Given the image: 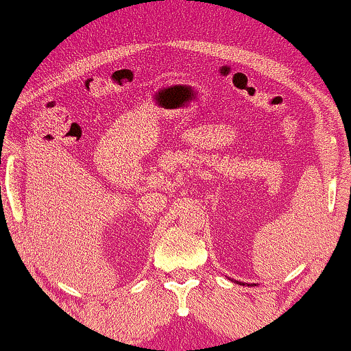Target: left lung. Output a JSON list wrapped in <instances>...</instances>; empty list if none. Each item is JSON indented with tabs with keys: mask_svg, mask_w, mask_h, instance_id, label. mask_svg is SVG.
<instances>
[{
	"mask_svg": "<svg viewBox=\"0 0 351 351\" xmlns=\"http://www.w3.org/2000/svg\"><path fill=\"white\" fill-rule=\"evenodd\" d=\"M234 282H237V280H234ZM237 284H239V285H245L244 282H237ZM247 285H251V287H254V285H256V284H247Z\"/></svg>",
	"mask_w": 351,
	"mask_h": 351,
	"instance_id": "8db88e82",
	"label": "left lung"
}]
</instances>
